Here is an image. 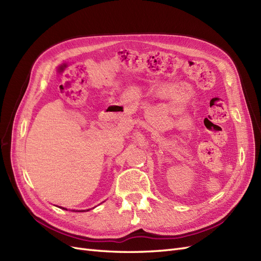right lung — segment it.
I'll return each mask as SVG.
<instances>
[{
	"mask_svg": "<svg viewBox=\"0 0 261 261\" xmlns=\"http://www.w3.org/2000/svg\"><path fill=\"white\" fill-rule=\"evenodd\" d=\"M60 208H62L63 210H67L66 208H63V207H60ZM88 210H89V209H88ZM74 211H75V210H74ZM84 211H85V210H82V211H78V212H84Z\"/></svg>",
	"mask_w": 261,
	"mask_h": 261,
	"instance_id": "add662e5",
	"label": "right lung"
}]
</instances>
